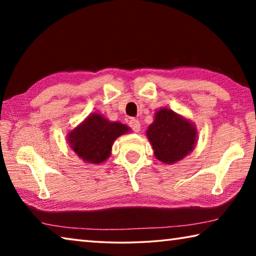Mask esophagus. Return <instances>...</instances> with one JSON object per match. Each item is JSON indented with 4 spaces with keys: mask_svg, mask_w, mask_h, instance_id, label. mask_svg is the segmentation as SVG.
Listing matches in <instances>:
<instances>
[{
    "mask_svg": "<svg viewBox=\"0 0 256 256\" xmlns=\"http://www.w3.org/2000/svg\"><path fill=\"white\" fill-rule=\"evenodd\" d=\"M130 128H131L134 132H138L141 130V125H140V122H138V120L136 118H131L130 120Z\"/></svg>",
    "mask_w": 256,
    "mask_h": 256,
    "instance_id": "esophagus-1",
    "label": "esophagus"
}]
</instances>
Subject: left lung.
<instances>
[{
    "mask_svg": "<svg viewBox=\"0 0 256 256\" xmlns=\"http://www.w3.org/2000/svg\"><path fill=\"white\" fill-rule=\"evenodd\" d=\"M196 128L183 116L168 108H162L146 130L156 158L164 164H174L192 152L196 144Z\"/></svg>",
    "mask_w": 256,
    "mask_h": 256,
    "instance_id": "left-lung-1",
    "label": "left lung"
}]
</instances>
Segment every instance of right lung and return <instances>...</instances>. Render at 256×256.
<instances>
[{"instance_id": "right-lung-1", "label": "right lung", "mask_w": 256, "mask_h": 256, "mask_svg": "<svg viewBox=\"0 0 256 256\" xmlns=\"http://www.w3.org/2000/svg\"><path fill=\"white\" fill-rule=\"evenodd\" d=\"M128 131L125 124L110 122L94 112L68 133V142L84 162L97 164L110 157L112 142Z\"/></svg>"}]
</instances>
